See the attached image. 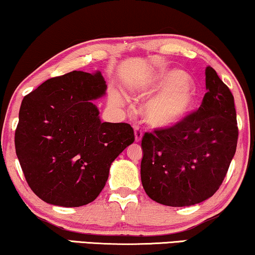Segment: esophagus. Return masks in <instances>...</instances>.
<instances>
[{
	"label": "esophagus",
	"mask_w": 255,
	"mask_h": 255,
	"mask_svg": "<svg viewBox=\"0 0 255 255\" xmlns=\"http://www.w3.org/2000/svg\"><path fill=\"white\" fill-rule=\"evenodd\" d=\"M133 128H134V139L136 142H139L142 138V130L140 128V127H138V125H134Z\"/></svg>",
	"instance_id": "1"
}]
</instances>
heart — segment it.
<instances>
[{
	"mask_svg": "<svg viewBox=\"0 0 255 255\" xmlns=\"http://www.w3.org/2000/svg\"><path fill=\"white\" fill-rule=\"evenodd\" d=\"M140 95L143 98L157 95L146 105L145 116L153 127L168 128L179 123L191 112L195 101V88L183 71L165 70L141 88ZM113 100L123 102L119 93H114Z\"/></svg>",
	"mask_w": 255,
	"mask_h": 255,
	"instance_id": "obj_1",
	"label": "heart"
}]
</instances>
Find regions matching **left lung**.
I'll return each instance as SVG.
<instances>
[{"label": "left lung", "mask_w": 255, "mask_h": 255, "mask_svg": "<svg viewBox=\"0 0 255 255\" xmlns=\"http://www.w3.org/2000/svg\"><path fill=\"white\" fill-rule=\"evenodd\" d=\"M200 108L172 127L145 132L141 183L152 200L184 207L219 190L238 140L234 95L212 66L206 68Z\"/></svg>", "instance_id": "1"}]
</instances>
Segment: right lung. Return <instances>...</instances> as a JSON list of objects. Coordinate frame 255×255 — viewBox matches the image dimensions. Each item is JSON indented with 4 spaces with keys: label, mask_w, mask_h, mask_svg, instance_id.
I'll return each instance as SVG.
<instances>
[{
    "label": "right lung",
    "mask_w": 255,
    "mask_h": 255,
    "mask_svg": "<svg viewBox=\"0 0 255 255\" xmlns=\"http://www.w3.org/2000/svg\"><path fill=\"white\" fill-rule=\"evenodd\" d=\"M101 72L72 71L46 80L21 101L14 147L31 190L45 202L94 201L113 161L134 141L128 123H102L93 100L106 93Z\"/></svg>",
    "instance_id": "1"
}]
</instances>
